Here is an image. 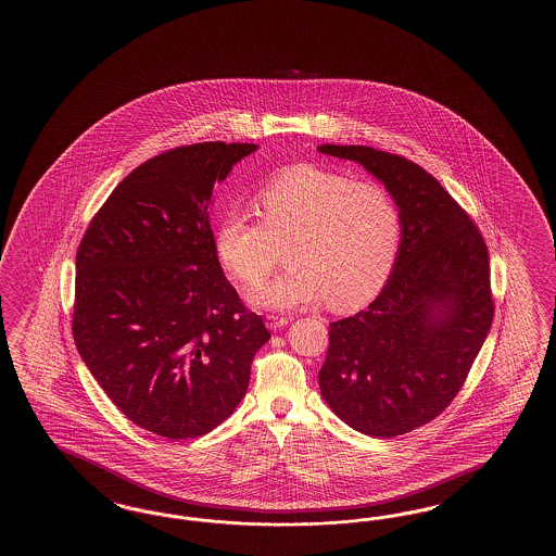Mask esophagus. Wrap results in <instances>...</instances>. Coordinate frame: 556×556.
Here are the masks:
<instances>
[{
	"mask_svg": "<svg viewBox=\"0 0 556 556\" xmlns=\"http://www.w3.org/2000/svg\"><path fill=\"white\" fill-rule=\"evenodd\" d=\"M288 321H290V318H286V316H274V314L266 316V326L270 330H280L283 326H288Z\"/></svg>",
	"mask_w": 556,
	"mask_h": 556,
	"instance_id": "obj_1",
	"label": "esophagus"
}]
</instances>
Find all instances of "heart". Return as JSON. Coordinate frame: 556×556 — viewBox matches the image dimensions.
I'll use <instances>...</instances> for the list:
<instances>
[{"instance_id":"1","label":"heart","mask_w":556,"mask_h":556,"mask_svg":"<svg viewBox=\"0 0 556 556\" xmlns=\"http://www.w3.org/2000/svg\"><path fill=\"white\" fill-rule=\"evenodd\" d=\"M256 201L262 220L230 208L214 232L216 258L244 286L261 283L288 247L292 264L250 292L254 306L290 309L328 300L333 309H350L386 282L402 220L379 182L298 165L264 185Z\"/></svg>"}]
</instances>
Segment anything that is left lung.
<instances>
[{
  "instance_id": "obj_1",
  "label": "left lung",
  "mask_w": 556,
  "mask_h": 556,
  "mask_svg": "<svg viewBox=\"0 0 556 556\" xmlns=\"http://www.w3.org/2000/svg\"><path fill=\"white\" fill-rule=\"evenodd\" d=\"M383 182L402 240L378 298L330 324L321 397L355 431L395 438L435 419L467 379L493 324L479 228L426 168L364 144H319Z\"/></svg>"
}]
</instances>
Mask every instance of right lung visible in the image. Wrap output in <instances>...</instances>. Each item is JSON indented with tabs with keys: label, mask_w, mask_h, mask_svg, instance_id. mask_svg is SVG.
<instances>
[{
	"label": "right lung",
	"mask_w": 556,
	"mask_h": 556,
	"mask_svg": "<svg viewBox=\"0 0 556 556\" xmlns=\"http://www.w3.org/2000/svg\"><path fill=\"white\" fill-rule=\"evenodd\" d=\"M252 142H197L137 166L77 250L73 340L109 400L166 439L206 435L237 409L270 340L214 252L211 197Z\"/></svg>",
	"instance_id": "right-lung-1"
}]
</instances>
